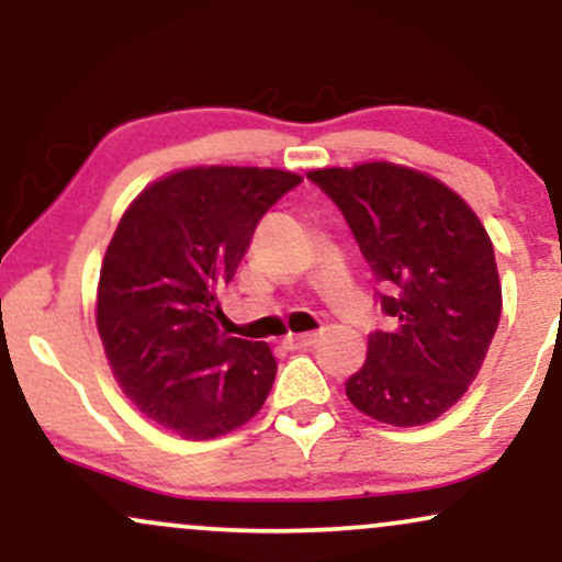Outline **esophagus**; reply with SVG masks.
<instances>
[{"mask_svg": "<svg viewBox=\"0 0 562 562\" xmlns=\"http://www.w3.org/2000/svg\"><path fill=\"white\" fill-rule=\"evenodd\" d=\"M285 348H290V351H301V348H312L314 344H317V333H303V335H288L285 340Z\"/></svg>", "mask_w": 562, "mask_h": 562, "instance_id": "34e87169", "label": "esophagus"}]
</instances>
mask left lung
Wrapping results in <instances>:
<instances>
[{
	"label": "left lung",
	"mask_w": 562,
	"mask_h": 562,
	"mask_svg": "<svg viewBox=\"0 0 562 562\" xmlns=\"http://www.w3.org/2000/svg\"><path fill=\"white\" fill-rule=\"evenodd\" d=\"M308 179L340 209L370 263L389 330L367 338L348 402L396 428L434 423L479 375L499 325L494 245L473 209L428 173L375 164Z\"/></svg>",
	"instance_id": "left-lung-1"
}]
</instances>
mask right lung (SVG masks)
I'll return each instance as SVG.
<instances>
[{"label": "right lung", "mask_w": 562, "mask_h": 562, "mask_svg": "<svg viewBox=\"0 0 562 562\" xmlns=\"http://www.w3.org/2000/svg\"><path fill=\"white\" fill-rule=\"evenodd\" d=\"M295 184L293 171L198 166L145 187L121 216L100 269L97 330L121 391L160 428L205 441L267 402L272 351L218 330V293Z\"/></svg>", "instance_id": "right-lung-1"}]
</instances>
